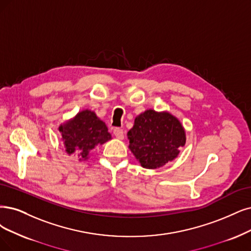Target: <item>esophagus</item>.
Instances as JSON below:
<instances>
[{
	"label": "esophagus",
	"instance_id": "obj_1",
	"mask_svg": "<svg viewBox=\"0 0 251 251\" xmlns=\"http://www.w3.org/2000/svg\"><path fill=\"white\" fill-rule=\"evenodd\" d=\"M114 134L117 138H119V140H123V138H124V130H123V129H121V128H115Z\"/></svg>",
	"mask_w": 251,
	"mask_h": 251
}]
</instances>
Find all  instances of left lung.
<instances>
[{"mask_svg":"<svg viewBox=\"0 0 251 251\" xmlns=\"http://www.w3.org/2000/svg\"><path fill=\"white\" fill-rule=\"evenodd\" d=\"M129 149L143 168L157 169L179 154L186 142L183 126L169 113L149 109L135 118L134 126L127 133Z\"/></svg>","mask_w":251,"mask_h":251,"instance_id":"left-lung-1","label":"left lung"}]
</instances>
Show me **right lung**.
<instances>
[{"label":"right lung","mask_w":251,"mask_h":251,"mask_svg":"<svg viewBox=\"0 0 251 251\" xmlns=\"http://www.w3.org/2000/svg\"><path fill=\"white\" fill-rule=\"evenodd\" d=\"M66 152H75L80 159H87L89 152L96 146L110 140L108 129L91 110H83L73 120L60 127Z\"/></svg>","instance_id":"right-lung-1"}]
</instances>
